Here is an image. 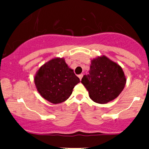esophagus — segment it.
Instances as JSON below:
<instances>
[{"instance_id":"34e87169","label":"esophagus","mask_w":149,"mask_h":149,"mask_svg":"<svg viewBox=\"0 0 149 149\" xmlns=\"http://www.w3.org/2000/svg\"><path fill=\"white\" fill-rule=\"evenodd\" d=\"M83 74H80V75H78V77H79V78H80V80H81L82 78H83Z\"/></svg>"}]
</instances>
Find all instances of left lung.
<instances>
[{"label":"left lung","instance_id":"8db88e82","mask_svg":"<svg viewBox=\"0 0 149 149\" xmlns=\"http://www.w3.org/2000/svg\"><path fill=\"white\" fill-rule=\"evenodd\" d=\"M81 83L92 101L107 104L118 97L126 78L120 66L103 55L91 60L89 74L83 77Z\"/></svg>","mask_w":149,"mask_h":149}]
</instances>
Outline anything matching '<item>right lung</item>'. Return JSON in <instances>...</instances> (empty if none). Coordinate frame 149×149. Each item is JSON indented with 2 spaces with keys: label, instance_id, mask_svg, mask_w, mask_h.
<instances>
[{
  "label": "right lung",
  "instance_id": "add662e5",
  "mask_svg": "<svg viewBox=\"0 0 149 149\" xmlns=\"http://www.w3.org/2000/svg\"><path fill=\"white\" fill-rule=\"evenodd\" d=\"M80 82L79 78L68 66L64 58L59 57L42 65L34 77V83L40 95L54 104L67 100Z\"/></svg>",
  "mask_w": 149,
  "mask_h": 149
}]
</instances>
